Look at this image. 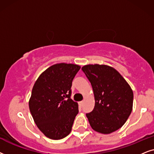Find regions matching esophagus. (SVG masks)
Masks as SVG:
<instances>
[{"mask_svg": "<svg viewBox=\"0 0 154 154\" xmlns=\"http://www.w3.org/2000/svg\"><path fill=\"white\" fill-rule=\"evenodd\" d=\"M83 103H84V101H82L79 102V105H80L81 106H83Z\"/></svg>", "mask_w": 154, "mask_h": 154, "instance_id": "1", "label": "esophagus"}]
</instances>
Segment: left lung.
Returning a JSON list of instances; mask_svg holds the SVG:
<instances>
[{"label": "left lung", "mask_w": 154, "mask_h": 154, "mask_svg": "<svg viewBox=\"0 0 154 154\" xmlns=\"http://www.w3.org/2000/svg\"><path fill=\"white\" fill-rule=\"evenodd\" d=\"M82 71L91 83L95 98L93 110L86 114L94 130L110 134L120 129L132 112L133 91L122 76L112 67L87 65Z\"/></svg>", "instance_id": "left-lung-1"}]
</instances>
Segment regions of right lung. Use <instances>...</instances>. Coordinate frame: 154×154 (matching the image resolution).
<instances>
[{
  "instance_id": "1",
  "label": "right lung",
  "mask_w": 154,
  "mask_h": 154,
  "mask_svg": "<svg viewBox=\"0 0 154 154\" xmlns=\"http://www.w3.org/2000/svg\"><path fill=\"white\" fill-rule=\"evenodd\" d=\"M80 66L59 63L46 69L36 81L29 102L38 128L48 138L61 139L72 130L78 104L71 98L72 83Z\"/></svg>"
}]
</instances>
